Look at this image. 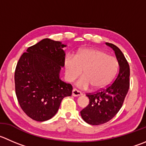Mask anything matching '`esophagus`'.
Here are the masks:
<instances>
[{
    "label": "esophagus",
    "instance_id": "esophagus-1",
    "mask_svg": "<svg viewBox=\"0 0 146 146\" xmlns=\"http://www.w3.org/2000/svg\"><path fill=\"white\" fill-rule=\"evenodd\" d=\"M81 95V93L80 91H78V90H76V89H73V90H72V96H73L78 97V96H80Z\"/></svg>",
    "mask_w": 146,
    "mask_h": 146
}]
</instances>
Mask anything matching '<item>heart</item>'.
<instances>
[{"mask_svg": "<svg viewBox=\"0 0 146 146\" xmlns=\"http://www.w3.org/2000/svg\"><path fill=\"white\" fill-rule=\"evenodd\" d=\"M65 77L68 82L77 78L82 73L76 85L80 89L92 86L93 90L106 87L111 81L118 68V62L115 57L96 48H83L76 56L68 54L63 61Z\"/></svg>", "mask_w": 146, "mask_h": 146, "instance_id": "b5f03b06", "label": "heart"}]
</instances>
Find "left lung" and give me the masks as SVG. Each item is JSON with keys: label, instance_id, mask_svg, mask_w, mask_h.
Segmentation results:
<instances>
[{"label": "left lung", "instance_id": "left-lung-1", "mask_svg": "<svg viewBox=\"0 0 146 146\" xmlns=\"http://www.w3.org/2000/svg\"><path fill=\"white\" fill-rule=\"evenodd\" d=\"M106 45L113 48L119 65V73L113 83L101 91L86 95L89 104L80 111L85 122L97 125L107 123L120 111L130 86V68L121 50L112 43Z\"/></svg>", "mask_w": 146, "mask_h": 146}]
</instances>
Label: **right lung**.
<instances>
[{
  "mask_svg": "<svg viewBox=\"0 0 146 146\" xmlns=\"http://www.w3.org/2000/svg\"><path fill=\"white\" fill-rule=\"evenodd\" d=\"M66 46L44 38L28 48L17 63L15 94L22 110L33 120L50 119L58 111L62 100L71 96V85L60 79Z\"/></svg>",
  "mask_w": 146,
  "mask_h": 146,
  "instance_id": "obj_1",
  "label": "right lung"
}]
</instances>
